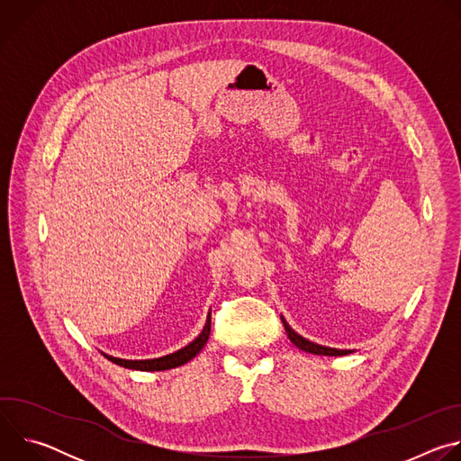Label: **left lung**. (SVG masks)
I'll return each mask as SVG.
<instances>
[{
	"label": "left lung",
	"instance_id": "8db88e82",
	"mask_svg": "<svg viewBox=\"0 0 461 461\" xmlns=\"http://www.w3.org/2000/svg\"><path fill=\"white\" fill-rule=\"evenodd\" d=\"M281 321H283V324H285V330H286L290 341H292L297 348H301V350H304V352L317 354V356H347V354L352 352V350H339V348H330V347H322V345L312 343V341L304 339L303 336H299V334L294 330V328L285 321V317H281Z\"/></svg>",
	"mask_w": 461,
	"mask_h": 461
}]
</instances>
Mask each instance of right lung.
Returning a JSON list of instances; mask_svg holds the SVG:
<instances>
[{"label":"right lung","instance_id":"add662e5","mask_svg":"<svg viewBox=\"0 0 461 461\" xmlns=\"http://www.w3.org/2000/svg\"><path fill=\"white\" fill-rule=\"evenodd\" d=\"M210 330H212V312L206 319V324L203 328V332L199 334V338H196L194 341H191L189 345H185L184 348L169 354V356H162V357H157V359H139V361H133V359H120V357H113V356H107L104 354L109 361H113L114 365H120L123 368H131V370H144V372H155V370H169V368H175V366H180L187 361H191L196 354H199L208 338H210Z\"/></svg>","mask_w":461,"mask_h":461}]
</instances>
